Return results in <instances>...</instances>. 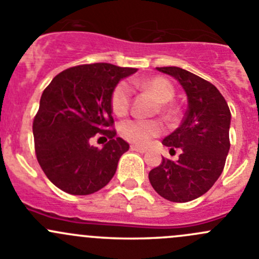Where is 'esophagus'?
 <instances>
[{
	"label": "esophagus",
	"instance_id": "34e87169",
	"mask_svg": "<svg viewBox=\"0 0 259 259\" xmlns=\"http://www.w3.org/2000/svg\"><path fill=\"white\" fill-rule=\"evenodd\" d=\"M130 149L135 150V152H139V153H145L148 150L145 147H139V145H132V147H130Z\"/></svg>",
	"mask_w": 259,
	"mask_h": 259
}]
</instances>
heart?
Masks as SVG:
<instances>
[{
    "label": "heart",
    "mask_w": 259,
    "mask_h": 259,
    "mask_svg": "<svg viewBox=\"0 0 259 259\" xmlns=\"http://www.w3.org/2000/svg\"><path fill=\"white\" fill-rule=\"evenodd\" d=\"M144 91L149 92L159 104H168L173 99L175 90L169 81L163 77H150L143 81L135 82ZM132 89L126 82H121L114 89L111 95V109L117 116H124L130 107ZM168 111V110H167ZM169 112V111H168ZM120 135L133 144L144 145L153 137H157L162 132V127L157 121L152 120H126L119 126Z\"/></svg>",
    "instance_id": "obj_1"
}]
</instances>
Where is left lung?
Segmentation results:
<instances>
[{"label": "left lung", "mask_w": 259, "mask_h": 259, "mask_svg": "<svg viewBox=\"0 0 259 259\" xmlns=\"http://www.w3.org/2000/svg\"><path fill=\"white\" fill-rule=\"evenodd\" d=\"M157 71L177 79L187 97V111L180 126L162 140L182 153L176 162L163 158L149 172L150 185L168 201H192L206 193L224 169L232 114L219 90L201 77L178 67Z\"/></svg>", "instance_id": "left-lung-1"}]
</instances>
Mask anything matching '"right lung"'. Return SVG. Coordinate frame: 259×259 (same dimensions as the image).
Returning <instances> with one entry per match:
<instances>
[{
    "label": "right lung",
    "mask_w": 259,
    "mask_h": 259,
    "mask_svg": "<svg viewBox=\"0 0 259 259\" xmlns=\"http://www.w3.org/2000/svg\"><path fill=\"white\" fill-rule=\"evenodd\" d=\"M137 68L95 63L60 72L44 90L32 122L37 162L53 185L71 195H91L107 185L129 144L116 138L111 95ZM97 132L110 138L99 150Z\"/></svg>",
    "instance_id": "right-lung-1"
}]
</instances>
